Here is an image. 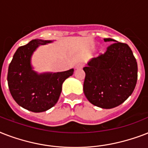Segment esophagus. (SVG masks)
Returning <instances> with one entry per match:
<instances>
[{
	"label": "esophagus",
	"mask_w": 148,
	"mask_h": 148,
	"mask_svg": "<svg viewBox=\"0 0 148 148\" xmlns=\"http://www.w3.org/2000/svg\"><path fill=\"white\" fill-rule=\"evenodd\" d=\"M83 67L84 64H82V63H79V64H77L76 65L75 68H76V69H81V68H83Z\"/></svg>",
	"instance_id": "esophagus-1"
}]
</instances>
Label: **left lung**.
<instances>
[{
	"label": "left lung",
	"mask_w": 148,
	"mask_h": 148,
	"mask_svg": "<svg viewBox=\"0 0 148 148\" xmlns=\"http://www.w3.org/2000/svg\"><path fill=\"white\" fill-rule=\"evenodd\" d=\"M107 51L90 59L84 82V93L90 103L110 109L124 103L133 93L138 80V64L128 45L111 38Z\"/></svg>",
	"instance_id": "1"
}]
</instances>
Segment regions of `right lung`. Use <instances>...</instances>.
Returning a JSON list of instances; mask_svg holds the SVG:
<instances>
[{"label": "right lung", "mask_w": 148, "mask_h": 148, "mask_svg": "<svg viewBox=\"0 0 148 148\" xmlns=\"http://www.w3.org/2000/svg\"><path fill=\"white\" fill-rule=\"evenodd\" d=\"M53 40L35 39L20 47L14 54L8 67L9 90L18 105L39 113L55 105L62 90L64 81L74 74V69L62 72L38 73L34 70L31 58L40 45Z\"/></svg>", "instance_id": "add662e5"}]
</instances>
